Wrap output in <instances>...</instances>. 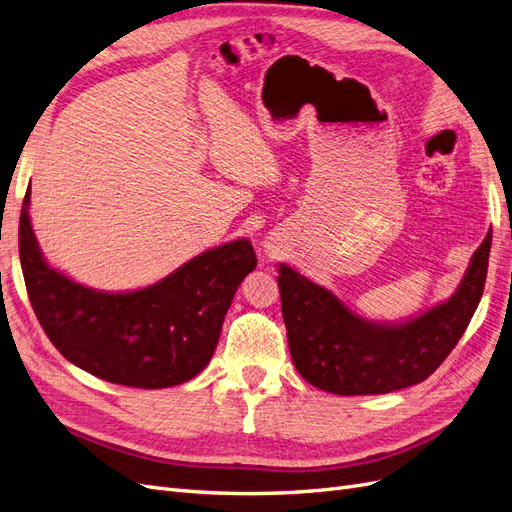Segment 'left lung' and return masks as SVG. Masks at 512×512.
I'll list each match as a JSON object with an SVG mask.
<instances>
[{
    "mask_svg": "<svg viewBox=\"0 0 512 512\" xmlns=\"http://www.w3.org/2000/svg\"><path fill=\"white\" fill-rule=\"evenodd\" d=\"M491 232L474 252L448 301L406 322H371L335 294L280 265L292 363L299 374L335 395H382L423 382L453 352L483 297Z\"/></svg>",
    "mask_w": 512,
    "mask_h": 512,
    "instance_id": "1",
    "label": "left lung"
}]
</instances>
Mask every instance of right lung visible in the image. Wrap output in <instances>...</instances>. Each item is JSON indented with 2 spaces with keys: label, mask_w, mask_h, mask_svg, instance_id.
<instances>
[{
  "label": "right lung",
  "mask_w": 512,
  "mask_h": 512,
  "mask_svg": "<svg viewBox=\"0 0 512 512\" xmlns=\"http://www.w3.org/2000/svg\"><path fill=\"white\" fill-rule=\"evenodd\" d=\"M29 196L27 188L19 256L29 301L53 346L91 376L134 389H166L200 374L218 346L232 297L256 269L252 243L213 247L141 290L100 292L44 260L29 222Z\"/></svg>",
  "instance_id": "add662e5"
}]
</instances>
